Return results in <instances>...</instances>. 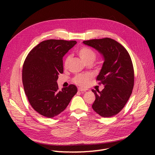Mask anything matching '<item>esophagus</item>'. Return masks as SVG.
Segmentation results:
<instances>
[{"instance_id": "obj_1", "label": "esophagus", "mask_w": 155, "mask_h": 155, "mask_svg": "<svg viewBox=\"0 0 155 155\" xmlns=\"http://www.w3.org/2000/svg\"><path fill=\"white\" fill-rule=\"evenodd\" d=\"M78 91H79V92H85V91H86V89H84V88H81V87H79V88H78Z\"/></svg>"}]
</instances>
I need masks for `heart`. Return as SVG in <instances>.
<instances>
[{
	"instance_id": "1",
	"label": "heart",
	"mask_w": 155,
	"mask_h": 155,
	"mask_svg": "<svg viewBox=\"0 0 155 155\" xmlns=\"http://www.w3.org/2000/svg\"><path fill=\"white\" fill-rule=\"evenodd\" d=\"M78 54L84 63H88L89 62H94L96 58V53L92 49L86 46L82 47L78 51ZM71 60V56H67L64 61V67L67 68L70 61ZM92 77V75L90 73L86 74H78L73 78V82L75 84L82 87H86L89 81Z\"/></svg>"
}]
</instances>
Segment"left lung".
<instances>
[{"mask_svg": "<svg viewBox=\"0 0 155 155\" xmlns=\"http://www.w3.org/2000/svg\"><path fill=\"white\" fill-rule=\"evenodd\" d=\"M103 56L104 61L97 80L104 85L101 92L92 89L95 100L92 107L104 117H110L123 109L134 87L133 65L127 51L114 39L109 38L83 41Z\"/></svg>", "mask_w": 155, "mask_h": 155, "instance_id": "obj_1", "label": "left lung"}]
</instances>
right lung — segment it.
<instances>
[{
  "label": "right lung",
  "mask_w": 155,
  "mask_h": 155,
  "mask_svg": "<svg viewBox=\"0 0 155 155\" xmlns=\"http://www.w3.org/2000/svg\"><path fill=\"white\" fill-rule=\"evenodd\" d=\"M76 44V41H43L24 61L22 75L25 94L32 107L46 117L60 114L77 92L72 84L59 91L56 82L63 73V57Z\"/></svg>",
  "instance_id": "1"
}]
</instances>
